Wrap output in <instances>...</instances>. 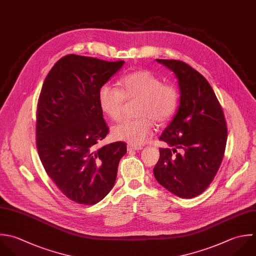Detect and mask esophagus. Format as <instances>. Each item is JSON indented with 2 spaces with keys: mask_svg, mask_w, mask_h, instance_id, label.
<instances>
[{
  "mask_svg": "<svg viewBox=\"0 0 256 256\" xmlns=\"http://www.w3.org/2000/svg\"><path fill=\"white\" fill-rule=\"evenodd\" d=\"M142 148L140 146H128V152H132V150H142Z\"/></svg>",
  "mask_w": 256,
  "mask_h": 256,
  "instance_id": "esophagus-1",
  "label": "esophagus"
}]
</instances>
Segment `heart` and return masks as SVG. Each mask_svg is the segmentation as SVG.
Returning a JSON list of instances; mask_svg holds the SVG:
<instances>
[{
  "label": "heart",
  "instance_id": "1",
  "mask_svg": "<svg viewBox=\"0 0 256 256\" xmlns=\"http://www.w3.org/2000/svg\"><path fill=\"white\" fill-rule=\"evenodd\" d=\"M120 88L104 84L98 90V104L102 110L112 120H120L126 100L138 98V118L126 120L114 128L116 140L132 146L146 142L158 124L168 122L176 114L180 94L172 84H164L162 78L148 70L126 74L120 80Z\"/></svg>",
  "mask_w": 256,
  "mask_h": 256
}]
</instances>
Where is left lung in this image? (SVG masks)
<instances>
[{
	"label": "left lung",
	"mask_w": 256,
	"mask_h": 256,
	"mask_svg": "<svg viewBox=\"0 0 256 256\" xmlns=\"http://www.w3.org/2000/svg\"><path fill=\"white\" fill-rule=\"evenodd\" d=\"M172 70L180 90L176 114L160 136L156 180L182 198L202 194L212 182L224 156L228 126L222 108L206 78L184 62L156 60Z\"/></svg>",
	"instance_id": "left-lung-1"
}]
</instances>
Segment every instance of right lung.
Listing matches in <instances>:
<instances>
[{"instance_id": "right-lung-1", "label": "right lung", "mask_w": 256, "mask_h": 256, "mask_svg": "<svg viewBox=\"0 0 256 256\" xmlns=\"http://www.w3.org/2000/svg\"><path fill=\"white\" fill-rule=\"evenodd\" d=\"M124 64L66 54L48 72L36 106V142L42 166L70 200L100 202L112 188L126 144H96L108 134L98 90Z\"/></svg>"}]
</instances>
